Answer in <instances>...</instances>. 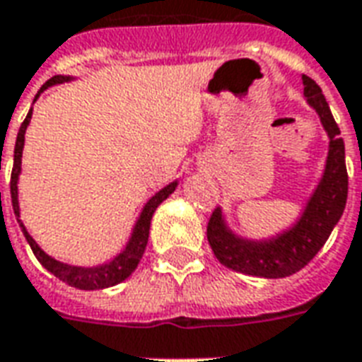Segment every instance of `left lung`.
<instances>
[{"label":"left lung","instance_id":"obj_1","mask_svg":"<svg viewBox=\"0 0 362 362\" xmlns=\"http://www.w3.org/2000/svg\"><path fill=\"white\" fill-rule=\"evenodd\" d=\"M303 83L306 100L318 112L322 126L329 135L326 170L298 223L272 240H243L225 227L221 209L213 211L207 223V240L215 258L235 272L266 279L300 272L326 244L347 204L349 178L345 166V145L339 137L341 132L316 81L303 75Z\"/></svg>","mask_w":362,"mask_h":362}]
</instances>
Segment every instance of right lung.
Segmentation results:
<instances>
[{
  "mask_svg": "<svg viewBox=\"0 0 362 362\" xmlns=\"http://www.w3.org/2000/svg\"><path fill=\"white\" fill-rule=\"evenodd\" d=\"M69 77H52L48 81L44 83L40 90H38V95L46 90L52 85H58V83L67 81ZM38 95L35 96V100L38 98ZM30 116H33V108L27 114V118L25 122L21 124L19 134H17V141H15V155H13V170H11V204H13V211L15 215L19 217V199H17V180H19V173H21V157H23V145H25V132H27L28 122H30ZM1 160V157H0ZM178 186V182H173V184H168L166 188H163L160 192H157L155 196L151 197L147 205L143 207L141 215H139V219H137V225H135L134 233H132V238H129V243H127L126 250L118 254L116 258L108 262V264H104V266L98 267H75V266H67V264H62L58 259L50 258L48 254H44L40 248H38V244L33 240V236L28 235L25 225L19 221L21 228H23V235L27 238V243L30 244V248L35 252L36 259L42 264L46 269L50 273H54L58 279H62L67 285H71L75 288H83V291H96V288H106L112 287V285H118L124 279H127L134 269L139 264V259H141L143 252H145V246H147V240H149V227H151V217H153V213L157 209L158 205L165 202L166 197L173 194L174 189ZM1 196V194H0Z\"/></svg>",
  "mask_w": 362,
  "mask_h": 362,
  "instance_id": "right-lung-1",
  "label": "right lung"
}]
</instances>
